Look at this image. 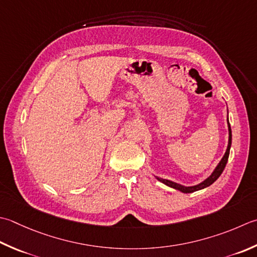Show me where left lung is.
Listing matches in <instances>:
<instances>
[{"instance_id": "obj_1", "label": "left lung", "mask_w": 257, "mask_h": 257, "mask_svg": "<svg viewBox=\"0 0 257 257\" xmlns=\"http://www.w3.org/2000/svg\"><path fill=\"white\" fill-rule=\"evenodd\" d=\"M227 125H228V145H227V149H226L225 155L223 156V158L220 159V162L218 163V165L216 166V168L214 169V172L210 174L205 180H203L202 183H199L197 185H194V186H183V185H180V184L174 183V182H172V180L164 179V178H160V177H157V176H156V178H157V180H159L160 183L165 184L166 186H168V187H172L174 189H177V190H179V192H182L184 194L197 192V190H200V189H204L206 187H208V186H210L214 182H216V180L218 179L219 176L222 175L223 170L225 168V166H226V164H227L230 146H232V130H230V124H229V121H228V115H227Z\"/></svg>"}]
</instances>
